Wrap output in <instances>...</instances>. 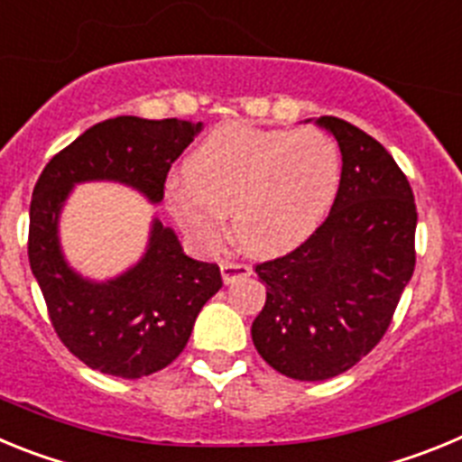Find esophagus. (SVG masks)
<instances>
[{
	"label": "esophagus",
	"mask_w": 462,
	"mask_h": 462,
	"mask_svg": "<svg viewBox=\"0 0 462 462\" xmlns=\"http://www.w3.org/2000/svg\"><path fill=\"white\" fill-rule=\"evenodd\" d=\"M222 280L224 284H234L238 277L252 275V268L245 266V263H236V261H222Z\"/></svg>",
	"instance_id": "1"
}]
</instances>
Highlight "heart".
<instances>
[{
  "mask_svg": "<svg viewBox=\"0 0 462 462\" xmlns=\"http://www.w3.org/2000/svg\"><path fill=\"white\" fill-rule=\"evenodd\" d=\"M340 173V152L324 134L231 122L191 150L185 182L166 187V206L201 247H217L231 215L245 252L287 254L328 217Z\"/></svg>",
  "mask_w": 462,
  "mask_h": 462,
  "instance_id": "b5f03b06",
  "label": "heart"
}]
</instances>
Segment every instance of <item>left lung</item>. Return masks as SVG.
<instances>
[{"mask_svg":"<svg viewBox=\"0 0 462 462\" xmlns=\"http://www.w3.org/2000/svg\"><path fill=\"white\" fill-rule=\"evenodd\" d=\"M314 125L337 141L340 189L300 247L256 266L266 305L252 324L261 358L300 382L337 377L382 340L416 261L414 194L395 159L349 122Z\"/></svg>","mask_w":462,"mask_h":462,"instance_id":"left-lung-1","label":"left lung"}]
</instances>
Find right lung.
<instances>
[{
	"label": "right lung",
	"instance_id": "add662e5",
	"mask_svg": "<svg viewBox=\"0 0 462 462\" xmlns=\"http://www.w3.org/2000/svg\"><path fill=\"white\" fill-rule=\"evenodd\" d=\"M203 129V122L120 116L89 126L48 162L32 194V275L46 298L57 336L73 356L99 373L138 379L180 356L203 305L222 289V273L185 254L164 219L152 217L141 259L108 280L71 266L60 240V217L73 187L117 182L164 199L171 164Z\"/></svg>",
	"mask_w": 462,
	"mask_h": 462
}]
</instances>
